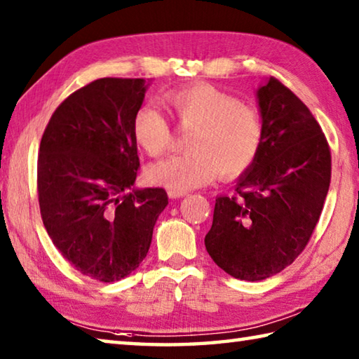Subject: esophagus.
I'll return each mask as SVG.
<instances>
[{
  "label": "esophagus",
  "mask_w": 359,
  "mask_h": 359,
  "mask_svg": "<svg viewBox=\"0 0 359 359\" xmlns=\"http://www.w3.org/2000/svg\"><path fill=\"white\" fill-rule=\"evenodd\" d=\"M187 192L186 191H176V189H170L168 191V197L170 198H181V197H186Z\"/></svg>",
  "instance_id": "esophagus-1"
}]
</instances>
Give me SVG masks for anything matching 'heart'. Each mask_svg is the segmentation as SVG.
<instances>
[{"instance_id": "b5f03b06", "label": "heart", "mask_w": 359, "mask_h": 359, "mask_svg": "<svg viewBox=\"0 0 359 359\" xmlns=\"http://www.w3.org/2000/svg\"><path fill=\"white\" fill-rule=\"evenodd\" d=\"M165 104L183 132H192L189 153L173 156L149 168L148 176L168 189L189 191L208 184L221 173L236 178L259 159L265 138L260 111L211 85H196L168 91ZM132 132L149 156L159 157L172 147L168 119L154 107L138 109Z\"/></svg>"}]
</instances>
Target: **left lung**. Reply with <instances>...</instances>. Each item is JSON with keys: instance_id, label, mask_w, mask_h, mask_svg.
<instances>
[{"instance_id": "left-lung-1", "label": "left lung", "mask_w": 359, "mask_h": 359, "mask_svg": "<svg viewBox=\"0 0 359 359\" xmlns=\"http://www.w3.org/2000/svg\"><path fill=\"white\" fill-rule=\"evenodd\" d=\"M265 138L233 197H217L205 246L225 273L263 280L292 265L322 215L331 149L297 94L271 77L259 88Z\"/></svg>"}]
</instances>
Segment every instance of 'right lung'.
<instances>
[{"label":"right lung","mask_w":359,"mask_h":359,"mask_svg":"<svg viewBox=\"0 0 359 359\" xmlns=\"http://www.w3.org/2000/svg\"><path fill=\"white\" fill-rule=\"evenodd\" d=\"M144 91L143 79L94 80L62 100L41 140L43 227L77 271L99 282L138 268L168 205L162 187L132 189L140 168L132 121Z\"/></svg>","instance_id":"1"}]
</instances>
